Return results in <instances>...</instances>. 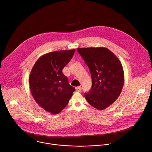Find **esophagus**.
I'll return each instance as SVG.
<instances>
[{
    "instance_id": "34e87169",
    "label": "esophagus",
    "mask_w": 152,
    "mask_h": 152,
    "mask_svg": "<svg viewBox=\"0 0 152 152\" xmlns=\"http://www.w3.org/2000/svg\"><path fill=\"white\" fill-rule=\"evenodd\" d=\"M82 91V88L80 86H77L76 87V92H80Z\"/></svg>"
}]
</instances>
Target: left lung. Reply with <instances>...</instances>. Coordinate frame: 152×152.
I'll return each mask as SVG.
<instances>
[{
	"label": "left lung",
	"instance_id": "obj_1",
	"mask_svg": "<svg viewBox=\"0 0 152 152\" xmlns=\"http://www.w3.org/2000/svg\"><path fill=\"white\" fill-rule=\"evenodd\" d=\"M77 52L88 67L92 87L85 93L86 100L94 107L103 110L119 97L124 76L118 58L105 48H77Z\"/></svg>",
	"mask_w": 152,
	"mask_h": 152
}]
</instances>
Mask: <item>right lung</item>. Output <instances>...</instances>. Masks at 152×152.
<instances>
[{
    "mask_svg": "<svg viewBox=\"0 0 152 152\" xmlns=\"http://www.w3.org/2000/svg\"><path fill=\"white\" fill-rule=\"evenodd\" d=\"M75 51L60 50L42 55L31 72L29 82L34 100L52 114H57L64 109L75 90L62 72Z\"/></svg>",
    "mask_w": 152,
    "mask_h": 152,
    "instance_id": "add662e5",
    "label": "right lung"
}]
</instances>
